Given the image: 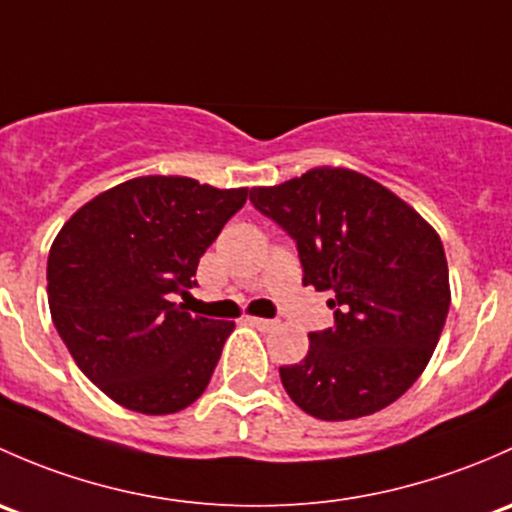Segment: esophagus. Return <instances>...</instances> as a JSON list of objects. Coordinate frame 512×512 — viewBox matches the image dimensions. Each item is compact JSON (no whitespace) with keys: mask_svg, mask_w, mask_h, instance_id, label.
Instances as JSON below:
<instances>
[{"mask_svg":"<svg viewBox=\"0 0 512 512\" xmlns=\"http://www.w3.org/2000/svg\"><path fill=\"white\" fill-rule=\"evenodd\" d=\"M246 320H249V323L254 325V328H258V330L278 328V320H271V318H246Z\"/></svg>","mask_w":512,"mask_h":512,"instance_id":"esophagus-1","label":"esophagus"}]
</instances>
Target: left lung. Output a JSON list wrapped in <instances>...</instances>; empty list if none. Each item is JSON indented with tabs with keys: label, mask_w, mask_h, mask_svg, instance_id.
Wrapping results in <instances>:
<instances>
[{
	"label": "left lung",
	"mask_w": 512,
	"mask_h": 512,
	"mask_svg": "<svg viewBox=\"0 0 512 512\" xmlns=\"http://www.w3.org/2000/svg\"><path fill=\"white\" fill-rule=\"evenodd\" d=\"M249 199L295 241L303 286L333 293V328L310 333L308 355L278 370L288 397L323 421L397 402L424 372L449 315L439 234L397 194L340 167L254 187Z\"/></svg>",
	"instance_id": "8db88e82"
}]
</instances>
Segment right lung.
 Returning <instances> with one entry per match:
<instances>
[{
    "label": "right lung",
    "mask_w": 512,
    "mask_h": 512,
    "mask_svg": "<svg viewBox=\"0 0 512 512\" xmlns=\"http://www.w3.org/2000/svg\"><path fill=\"white\" fill-rule=\"evenodd\" d=\"M249 189L138 177L78 209L49 251L51 320L81 372L120 407L175 414L207 389L229 320L189 315L179 295Z\"/></svg>",
    "instance_id": "obj_1"
}]
</instances>
